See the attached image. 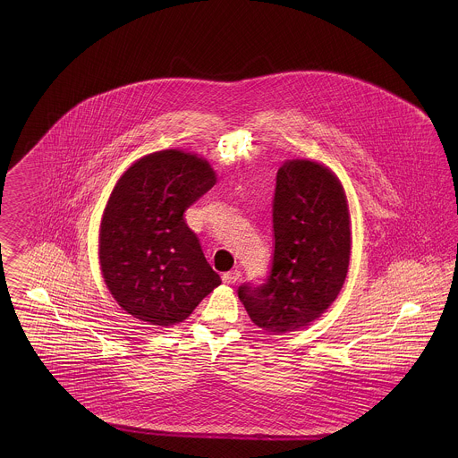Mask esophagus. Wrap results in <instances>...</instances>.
<instances>
[{
	"mask_svg": "<svg viewBox=\"0 0 458 458\" xmlns=\"http://www.w3.org/2000/svg\"><path fill=\"white\" fill-rule=\"evenodd\" d=\"M221 280H223V284H237L240 280V271H228V273H225L223 276H221Z\"/></svg>",
	"mask_w": 458,
	"mask_h": 458,
	"instance_id": "obj_1",
	"label": "esophagus"
}]
</instances>
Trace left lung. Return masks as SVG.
Returning <instances> with one entry per match:
<instances>
[{
	"label": "left lung",
	"mask_w": 458,
	"mask_h": 458,
	"mask_svg": "<svg viewBox=\"0 0 458 458\" xmlns=\"http://www.w3.org/2000/svg\"><path fill=\"white\" fill-rule=\"evenodd\" d=\"M275 254L262 284L239 288L254 325L273 335L318 319L338 297L350 261V213L336 174L309 159H288L273 199Z\"/></svg>",
	"instance_id": "8db88e82"
}]
</instances>
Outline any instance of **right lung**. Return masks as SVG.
I'll return each instance as SVG.
<instances>
[{"label":"right lung","mask_w":458,"mask_h":458,"mask_svg":"<svg viewBox=\"0 0 458 458\" xmlns=\"http://www.w3.org/2000/svg\"><path fill=\"white\" fill-rule=\"evenodd\" d=\"M216 183L197 154L166 149L135 161L109 196L99 262L113 299L156 327L187 319L219 284L183 213Z\"/></svg>","instance_id":"add662e5"}]
</instances>
